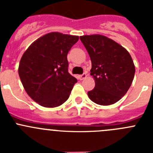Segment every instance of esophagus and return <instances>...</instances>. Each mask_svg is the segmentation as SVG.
I'll use <instances>...</instances> for the list:
<instances>
[{
	"instance_id": "esophagus-1",
	"label": "esophagus",
	"mask_w": 153,
	"mask_h": 153,
	"mask_svg": "<svg viewBox=\"0 0 153 153\" xmlns=\"http://www.w3.org/2000/svg\"><path fill=\"white\" fill-rule=\"evenodd\" d=\"M86 76H87V75H86V73H84V74H83L82 75H79V79H81V80H82V79H84Z\"/></svg>"
}]
</instances>
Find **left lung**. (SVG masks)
I'll list each match as a JSON object with an SVG mask.
<instances>
[{"mask_svg": "<svg viewBox=\"0 0 153 153\" xmlns=\"http://www.w3.org/2000/svg\"><path fill=\"white\" fill-rule=\"evenodd\" d=\"M79 39L90 55V75L95 80L89 98L102 106L117 102L127 93L134 78L135 66L129 53L102 35H85Z\"/></svg>", "mask_w": 153, "mask_h": 153, "instance_id": "left-lung-1", "label": "left lung"}]
</instances>
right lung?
<instances>
[{
    "label": "right lung",
    "instance_id": "1",
    "mask_svg": "<svg viewBox=\"0 0 153 153\" xmlns=\"http://www.w3.org/2000/svg\"><path fill=\"white\" fill-rule=\"evenodd\" d=\"M78 36L52 32L35 40L23 54L18 74L33 100L56 107L67 100L77 79L68 72L67 53Z\"/></svg>",
    "mask_w": 153,
    "mask_h": 153
}]
</instances>
